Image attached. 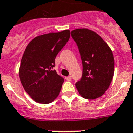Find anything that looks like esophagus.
Segmentation results:
<instances>
[{"instance_id": "1", "label": "esophagus", "mask_w": 133, "mask_h": 133, "mask_svg": "<svg viewBox=\"0 0 133 133\" xmlns=\"http://www.w3.org/2000/svg\"><path fill=\"white\" fill-rule=\"evenodd\" d=\"M66 80H67V81H71L72 79V77L71 76H68V77H65Z\"/></svg>"}]
</instances>
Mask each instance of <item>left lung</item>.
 I'll list each match as a JSON object with an SVG mask.
<instances>
[{
  "label": "left lung",
  "mask_w": 133,
  "mask_h": 133,
  "mask_svg": "<svg viewBox=\"0 0 133 133\" xmlns=\"http://www.w3.org/2000/svg\"><path fill=\"white\" fill-rule=\"evenodd\" d=\"M79 50L82 62V75L75 87L87 99L98 98L110 86L114 73L112 51L97 34L87 29L71 32Z\"/></svg>",
  "instance_id": "obj_1"
}]
</instances>
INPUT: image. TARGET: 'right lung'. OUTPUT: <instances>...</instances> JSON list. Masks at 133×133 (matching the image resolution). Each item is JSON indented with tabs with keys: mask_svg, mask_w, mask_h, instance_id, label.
Returning <instances> with one entry per match:
<instances>
[{
	"mask_svg": "<svg viewBox=\"0 0 133 133\" xmlns=\"http://www.w3.org/2000/svg\"><path fill=\"white\" fill-rule=\"evenodd\" d=\"M70 38L69 30L36 37L24 51L19 76L27 94L36 102L49 104L58 96L64 79L54 69L56 56Z\"/></svg>",
	"mask_w": 133,
	"mask_h": 133,
	"instance_id": "add662e5",
	"label": "right lung"
}]
</instances>
